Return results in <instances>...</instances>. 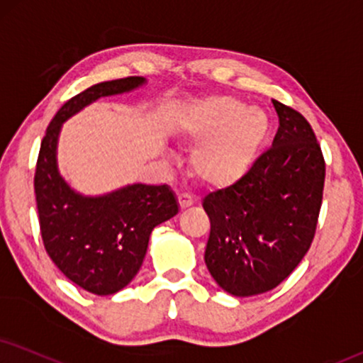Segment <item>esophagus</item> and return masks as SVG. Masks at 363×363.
<instances>
[{
  "instance_id": "34e87169",
  "label": "esophagus",
  "mask_w": 363,
  "mask_h": 363,
  "mask_svg": "<svg viewBox=\"0 0 363 363\" xmlns=\"http://www.w3.org/2000/svg\"><path fill=\"white\" fill-rule=\"evenodd\" d=\"M194 196L191 195H189V194H180L178 195V205H180V208L183 210V208H186V207H190V205H194Z\"/></svg>"
}]
</instances>
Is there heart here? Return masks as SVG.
Masks as SVG:
<instances>
[{
  "mask_svg": "<svg viewBox=\"0 0 363 363\" xmlns=\"http://www.w3.org/2000/svg\"><path fill=\"white\" fill-rule=\"evenodd\" d=\"M269 116L259 107H245L230 96L196 101L180 119V133L191 143L194 177L208 189H227L249 172L269 134Z\"/></svg>",
  "mask_w": 363,
  "mask_h": 363,
  "instance_id": "b5f03b06",
  "label": "heart"
}]
</instances>
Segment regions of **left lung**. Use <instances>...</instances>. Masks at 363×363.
Masks as SVG:
<instances>
[{"label":"left lung","mask_w":363,"mask_h":363,"mask_svg":"<svg viewBox=\"0 0 363 363\" xmlns=\"http://www.w3.org/2000/svg\"><path fill=\"white\" fill-rule=\"evenodd\" d=\"M279 128L272 147L234 185L208 194L205 264L223 291L254 296L281 284L315 237L325 160L310 123L272 101Z\"/></svg>","instance_id":"obj_1"}]
</instances>
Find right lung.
I'll return each instance as SVG.
<instances>
[{
    "mask_svg": "<svg viewBox=\"0 0 363 363\" xmlns=\"http://www.w3.org/2000/svg\"><path fill=\"white\" fill-rule=\"evenodd\" d=\"M145 77L101 82L65 102L48 124L37 160L35 196L45 250L72 283L107 296L133 281L146 256L156 225L178 213L168 185H134L101 196H86L69 186L57 167L62 124L101 97L131 92Z\"/></svg>",
    "mask_w": 363,
    "mask_h": 363,
    "instance_id": "obj_1",
    "label": "right lung"
}]
</instances>
